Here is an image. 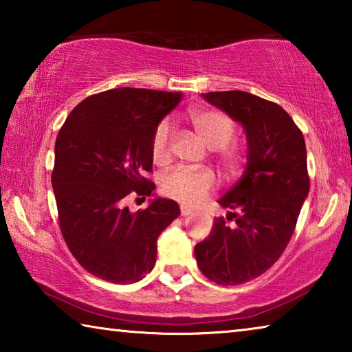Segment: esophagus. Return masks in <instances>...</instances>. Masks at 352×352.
<instances>
[{"instance_id":"34e87169","label":"esophagus","mask_w":352,"mask_h":352,"mask_svg":"<svg viewBox=\"0 0 352 352\" xmlns=\"http://www.w3.org/2000/svg\"><path fill=\"white\" fill-rule=\"evenodd\" d=\"M180 210H182V216H189V214H192V210H189L188 206H183L182 205Z\"/></svg>"}]
</instances>
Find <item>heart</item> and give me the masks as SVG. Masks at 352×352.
<instances>
[{
    "mask_svg": "<svg viewBox=\"0 0 352 352\" xmlns=\"http://www.w3.org/2000/svg\"><path fill=\"white\" fill-rule=\"evenodd\" d=\"M189 121L199 138L208 147L214 148L223 174L226 177L236 175L242 168L243 153L239 146L230 142L234 135L233 119L220 110L201 109L190 113ZM172 136L174 130L168 119H164L152 135L151 151L153 162L157 164L169 162ZM214 188H216V177L208 169L189 170L178 168L166 174L162 180L163 194L188 206L201 204Z\"/></svg>",
    "mask_w": 352,
    "mask_h": 352,
    "instance_id": "b5f03b06",
    "label": "heart"
}]
</instances>
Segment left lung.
Returning a JSON list of instances; mask_svg holds the SVG:
<instances>
[{
	"instance_id": "left-lung-1",
	"label": "left lung",
	"mask_w": 352,
	"mask_h": 352,
	"mask_svg": "<svg viewBox=\"0 0 352 352\" xmlns=\"http://www.w3.org/2000/svg\"><path fill=\"white\" fill-rule=\"evenodd\" d=\"M208 102L241 122L247 135L243 175L219 205L210 236L194 248L201 273L220 285L261 276L279 259L309 194L306 142L283 107L245 91L206 93ZM235 219L230 227L228 220Z\"/></svg>"
}]
</instances>
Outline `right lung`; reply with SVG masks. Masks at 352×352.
I'll return each instance as SVG.
<instances>
[{"label":"right lung","instance_id":"obj_1","mask_svg":"<svg viewBox=\"0 0 352 352\" xmlns=\"http://www.w3.org/2000/svg\"><path fill=\"white\" fill-rule=\"evenodd\" d=\"M182 93L115 88L69 113L56 140L52 170L58 223L77 262L104 281L133 284L152 272L157 239L180 214L177 201L157 197L130 212V194L148 197L155 184L152 135L180 104Z\"/></svg>","mask_w":352,"mask_h":352}]
</instances>
